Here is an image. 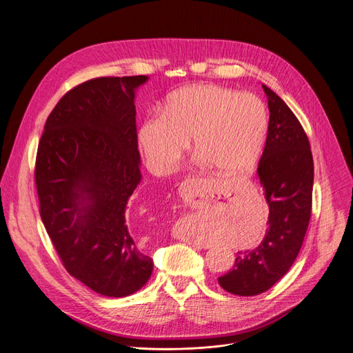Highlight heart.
<instances>
[{"label":"heart","mask_w":353,"mask_h":353,"mask_svg":"<svg viewBox=\"0 0 353 353\" xmlns=\"http://www.w3.org/2000/svg\"><path fill=\"white\" fill-rule=\"evenodd\" d=\"M268 128V110L259 97L199 84L172 92L162 115L142 122L138 141L149 169L157 174L174 170L190 139L200 163L221 174H242L259 162Z\"/></svg>","instance_id":"heart-1"}]
</instances>
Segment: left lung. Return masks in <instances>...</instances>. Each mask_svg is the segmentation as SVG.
I'll list each match as a JSON object with an SVG mask.
<instances>
[{
    "mask_svg": "<svg viewBox=\"0 0 353 353\" xmlns=\"http://www.w3.org/2000/svg\"><path fill=\"white\" fill-rule=\"evenodd\" d=\"M269 128L258 176L269 204L268 231L259 246L238 252L234 269L218 277L223 290L258 296L290 269L301 249L312 205L314 162L308 138L287 104L265 84Z\"/></svg>",
    "mask_w": 353,
    "mask_h": 353,
    "instance_id": "obj_1",
    "label": "left lung"
}]
</instances>
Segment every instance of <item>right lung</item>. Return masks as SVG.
<instances>
[{
    "instance_id": "add662e5",
    "label": "right lung",
    "mask_w": 353,
    "mask_h": 353,
    "mask_svg": "<svg viewBox=\"0 0 353 353\" xmlns=\"http://www.w3.org/2000/svg\"><path fill=\"white\" fill-rule=\"evenodd\" d=\"M148 76L99 77L46 119L35 168L41 218L65 269L92 292L126 297L153 270L126 221L141 183L135 91Z\"/></svg>"
}]
</instances>
